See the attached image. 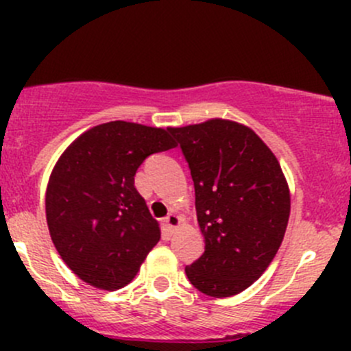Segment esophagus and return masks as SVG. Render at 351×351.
<instances>
[{"mask_svg": "<svg viewBox=\"0 0 351 351\" xmlns=\"http://www.w3.org/2000/svg\"><path fill=\"white\" fill-rule=\"evenodd\" d=\"M165 224H166V228L168 229H176L178 228L180 224H182V217H180V215H176V214H168L165 217Z\"/></svg>", "mask_w": 351, "mask_h": 351, "instance_id": "esophagus-1", "label": "esophagus"}]
</instances>
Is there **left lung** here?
I'll list each match as a JSON object with an SVG mask.
<instances>
[{
	"mask_svg": "<svg viewBox=\"0 0 351 351\" xmlns=\"http://www.w3.org/2000/svg\"><path fill=\"white\" fill-rule=\"evenodd\" d=\"M195 186L205 251L185 267L192 285L231 297L261 277L277 254L290 214L285 176L251 129L231 120L171 127Z\"/></svg>",
	"mask_w": 351,
	"mask_h": 351,
	"instance_id": "obj_1",
	"label": "left lung"
}]
</instances>
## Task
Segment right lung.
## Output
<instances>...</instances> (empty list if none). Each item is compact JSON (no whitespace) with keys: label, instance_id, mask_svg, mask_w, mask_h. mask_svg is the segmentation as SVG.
<instances>
[{"label":"right lung","instance_id":"add662e5","mask_svg":"<svg viewBox=\"0 0 351 351\" xmlns=\"http://www.w3.org/2000/svg\"><path fill=\"white\" fill-rule=\"evenodd\" d=\"M175 146L168 130L115 120L84 132L59 158L45 193L47 226L81 280L112 290L137 274L161 229L134 176L147 156Z\"/></svg>","mask_w":351,"mask_h":351}]
</instances>
